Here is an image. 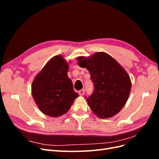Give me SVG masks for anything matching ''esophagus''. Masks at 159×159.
I'll return each mask as SVG.
<instances>
[{
  "instance_id": "esophagus-1",
  "label": "esophagus",
  "mask_w": 159,
  "mask_h": 159,
  "mask_svg": "<svg viewBox=\"0 0 159 159\" xmlns=\"http://www.w3.org/2000/svg\"><path fill=\"white\" fill-rule=\"evenodd\" d=\"M78 93H79V94H80V95H83L84 93V89H83L80 90V91H78Z\"/></svg>"
}]
</instances>
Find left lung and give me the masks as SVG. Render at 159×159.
Wrapping results in <instances>:
<instances>
[{
	"mask_svg": "<svg viewBox=\"0 0 159 159\" xmlns=\"http://www.w3.org/2000/svg\"><path fill=\"white\" fill-rule=\"evenodd\" d=\"M78 66L85 68L94 85L88 104L101 119L113 117L126 104L131 89V81L126 70L113 57L103 52L89 57H77Z\"/></svg>",
	"mask_w": 159,
	"mask_h": 159,
	"instance_id": "obj_1",
	"label": "left lung"
}]
</instances>
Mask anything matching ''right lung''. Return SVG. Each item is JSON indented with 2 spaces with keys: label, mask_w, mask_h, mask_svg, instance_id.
Returning <instances> with one entry per match:
<instances>
[{
  "label": "right lung",
  "mask_w": 159,
  "mask_h": 159,
  "mask_svg": "<svg viewBox=\"0 0 159 159\" xmlns=\"http://www.w3.org/2000/svg\"><path fill=\"white\" fill-rule=\"evenodd\" d=\"M69 64L61 55L53 57L34 79L32 97L40 111L57 117L68 111L78 93L68 78Z\"/></svg>",
  "instance_id": "right-lung-1"
}]
</instances>
